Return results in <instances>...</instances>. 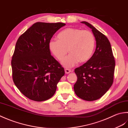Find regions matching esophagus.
Listing matches in <instances>:
<instances>
[{
    "label": "esophagus",
    "mask_w": 128,
    "mask_h": 128,
    "mask_svg": "<svg viewBox=\"0 0 128 128\" xmlns=\"http://www.w3.org/2000/svg\"><path fill=\"white\" fill-rule=\"evenodd\" d=\"M64 71H65V74H70V72H71V70H69V69H65Z\"/></svg>",
    "instance_id": "1"
}]
</instances>
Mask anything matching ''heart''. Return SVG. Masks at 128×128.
<instances>
[{"mask_svg":"<svg viewBox=\"0 0 128 128\" xmlns=\"http://www.w3.org/2000/svg\"><path fill=\"white\" fill-rule=\"evenodd\" d=\"M58 40L50 41V51L61 61L69 51L70 54L62 61L65 68H71L78 62L83 63L89 60L94 49L96 40L93 33L79 28H67L58 35ZM69 51H68V50Z\"/></svg>","mask_w":128,"mask_h":128,"instance_id":"heart-1","label":"heart"}]
</instances>
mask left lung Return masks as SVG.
Wrapping results in <instances>:
<instances>
[{
  "instance_id": "left-lung-1",
  "label": "left lung",
  "mask_w": 128,
  "mask_h": 128,
  "mask_svg": "<svg viewBox=\"0 0 128 128\" xmlns=\"http://www.w3.org/2000/svg\"><path fill=\"white\" fill-rule=\"evenodd\" d=\"M81 23L92 29L96 48L89 60L75 69L77 80L74 90L79 98L93 101L102 97L113 84L115 60L108 38L90 23Z\"/></svg>"
}]
</instances>
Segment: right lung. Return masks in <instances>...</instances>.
Returning a JSON list of instances; mask_svg holds the SVG:
<instances>
[{"mask_svg": "<svg viewBox=\"0 0 128 128\" xmlns=\"http://www.w3.org/2000/svg\"><path fill=\"white\" fill-rule=\"evenodd\" d=\"M64 23L36 22L21 35L15 45L12 67L14 84L30 100L42 102L55 93L64 68L51 55L50 41Z\"/></svg>", "mask_w": 128, "mask_h": 128, "instance_id": "add662e5", "label": "right lung"}]
</instances>
